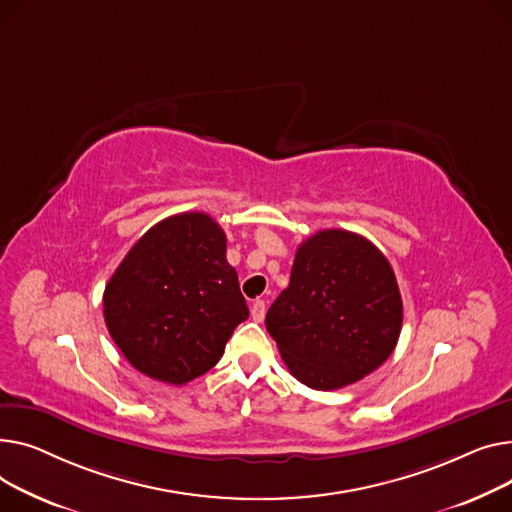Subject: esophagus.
<instances>
[{
	"label": "esophagus",
	"instance_id": "34e87169",
	"mask_svg": "<svg viewBox=\"0 0 512 512\" xmlns=\"http://www.w3.org/2000/svg\"><path fill=\"white\" fill-rule=\"evenodd\" d=\"M250 314H252V318H254L256 322H262V320H264L266 304L262 302V299H256V302H254V304H252V308H250Z\"/></svg>",
	"mask_w": 512,
	"mask_h": 512
}]
</instances>
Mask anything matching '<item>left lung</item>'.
<instances>
[{
  "label": "left lung",
  "mask_w": 512,
  "mask_h": 512,
  "mask_svg": "<svg viewBox=\"0 0 512 512\" xmlns=\"http://www.w3.org/2000/svg\"><path fill=\"white\" fill-rule=\"evenodd\" d=\"M403 302L393 266L366 237L324 229L297 248L289 287L266 312L289 372L337 390L380 368L395 351Z\"/></svg>",
  "instance_id": "8db88e82"
}]
</instances>
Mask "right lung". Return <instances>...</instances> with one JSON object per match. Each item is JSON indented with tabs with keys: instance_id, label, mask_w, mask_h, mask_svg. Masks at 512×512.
Instances as JSON below:
<instances>
[{
	"instance_id": "obj_1",
	"label": "right lung",
	"mask_w": 512,
	"mask_h": 512,
	"mask_svg": "<svg viewBox=\"0 0 512 512\" xmlns=\"http://www.w3.org/2000/svg\"><path fill=\"white\" fill-rule=\"evenodd\" d=\"M227 237L206 213L150 227L103 293L109 335L144 376L186 384L213 368L250 312L227 262Z\"/></svg>"
}]
</instances>
